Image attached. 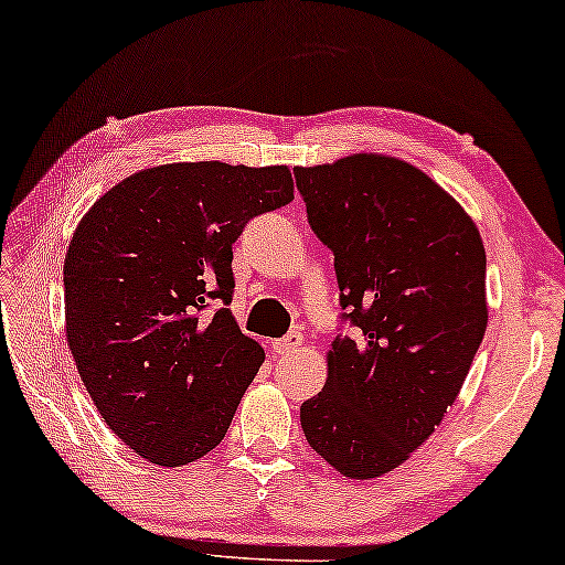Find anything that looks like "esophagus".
I'll list each match as a JSON object with an SVG mask.
<instances>
[{"label":"esophagus","mask_w":565,"mask_h":565,"mask_svg":"<svg viewBox=\"0 0 565 565\" xmlns=\"http://www.w3.org/2000/svg\"><path fill=\"white\" fill-rule=\"evenodd\" d=\"M300 345H302V335H300V332H290L288 338L275 340V343H273V353H275L277 358H285V355H292L295 350H298Z\"/></svg>","instance_id":"obj_1"}]
</instances>
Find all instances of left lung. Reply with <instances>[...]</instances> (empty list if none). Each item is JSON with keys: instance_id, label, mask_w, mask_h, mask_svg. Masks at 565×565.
<instances>
[{"instance_id": "8db88e82", "label": "left lung", "mask_w": 565, "mask_h": 565, "mask_svg": "<svg viewBox=\"0 0 565 565\" xmlns=\"http://www.w3.org/2000/svg\"><path fill=\"white\" fill-rule=\"evenodd\" d=\"M295 180L358 328L332 340L326 387L302 403L305 440L340 476L381 478L436 433L473 365L483 239L436 180L391 154L295 168Z\"/></svg>"}]
</instances>
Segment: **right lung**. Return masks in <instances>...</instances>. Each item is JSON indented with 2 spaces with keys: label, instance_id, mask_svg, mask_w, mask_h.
<instances>
[{
  "label": "right lung",
  "instance_id": "right-lung-1",
  "mask_svg": "<svg viewBox=\"0 0 565 565\" xmlns=\"http://www.w3.org/2000/svg\"><path fill=\"white\" fill-rule=\"evenodd\" d=\"M285 164L172 162L107 190L70 239L64 326L115 436L178 468L220 446L265 350L239 332L233 243L295 198Z\"/></svg>",
  "mask_w": 565,
  "mask_h": 565
}]
</instances>
